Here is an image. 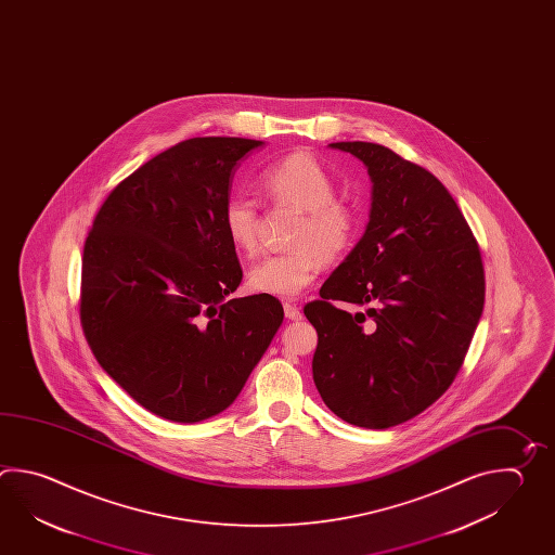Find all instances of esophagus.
I'll return each instance as SVG.
<instances>
[{"label":"esophagus","mask_w":555,"mask_h":555,"mask_svg":"<svg viewBox=\"0 0 555 555\" xmlns=\"http://www.w3.org/2000/svg\"><path fill=\"white\" fill-rule=\"evenodd\" d=\"M284 317L288 318V320H300L302 318V312H300V308L298 306L293 305V302H284Z\"/></svg>","instance_id":"34e87169"}]
</instances>
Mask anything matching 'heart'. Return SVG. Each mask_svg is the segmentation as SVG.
Returning a JSON list of instances; mask_svg holds the SVG:
<instances>
[{
	"instance_id": "obj_1",
	"label": "heart",
	"mask_w": 555,
	"mask_h": 555,
	"mask_svg": "<svg viewBox=\"0 0 555 555\" xmlns=\"http://www.w3.org/2000/svg\"><path fill=\"white\" fill-rule=\"evenodd\" d=\"M260 190L274 205L302 211L291 245L295 249L269 255L253 267L249 286L262 295L295 298L317 281L324 260H336L350 249L358 219L350 205L334 199L336 183L328 170L308 152H295L264 166ZM223 229L235 249L253 255L259 245V211L249 197L235 195L223 205Z\"/></svg>"
}]
</instances>
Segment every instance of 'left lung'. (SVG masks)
<instances>
[{"mask_svg":"<svg viewBox=\"0 0 555 555\" xmlns=\"http://www.w3.org/2000/svg\"><path fill=\"white\" fill-rule=\"evenodd\" d=\"M367 166L370 223L305 306L312 375L330 411L365 429L405 423L451 387L485 308V267L463 211L430 171L372 142L330 144ZM370 305L351 315L333 300Z\"/></svg>","mask_w":555,"mask_h":555,"instance_id":"left-lung-1","label":"left lung"}]
</instances>
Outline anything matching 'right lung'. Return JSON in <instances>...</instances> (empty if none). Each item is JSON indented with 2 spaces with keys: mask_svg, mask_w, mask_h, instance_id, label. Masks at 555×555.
<instances>
[{
  "mask_svg": "<svg viewBox=\"0 0 555 555\" xmlns=\"http://www.w3.org/2000/svg\"><path fill=\"white\" fill-rule=\"evenodd\" d=\"M262 142L190 138L120 181L82 249L80 326L102 370L142 408L195 423L229 408L283 305L231 298L243 271L223 229L229 178Z\"/></svg>",
  "mask_w": 555,
  "mask_h": 555,
  "instance_id": "obj_1",
  "label": "right lung"
}]
</instances>
